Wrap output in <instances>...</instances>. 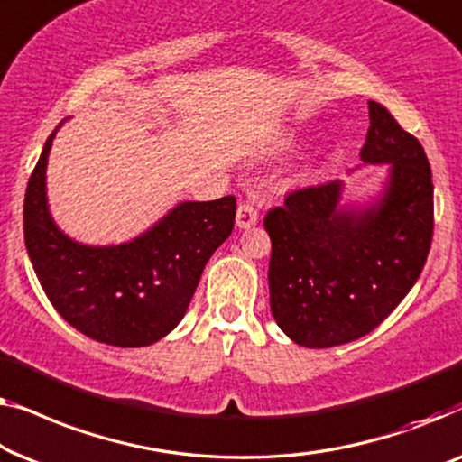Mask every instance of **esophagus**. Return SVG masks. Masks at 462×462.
Returning a JSON list of instances; mask_svg holds the SVG:
<instances>
[{
  "instance_id": "1",
  "label": "esophagus",
  "mask_w": 462,
  "mask_h": 462,
  "mask_svg": "<svg viewBox=\"0 0 462 462\" xmlns=\"http://www.w3.org/2000/svg\"><path fill=\"white\" fill-rule=\"evenodd\" d=\"M259 222V213L255 209V205L249 203H240L238 209H236V226L240 230H246V228H253Z\"/></svg>"
}]
</instances>
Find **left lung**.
<instances>
[{
  "instance_id": "8db88e82",
  "label": "left lung",
  "mask_w": 462,
  "mask_h": 462,
  "mask_svg": "<svg viewBox=\"0 0 462 462\" xmlns=\"http://www.w3.org/2000/svg\"><path fill=\"white\" fill-rule=\"evenodd\" d=\"M360 159L389 165L368 203H343V180L291 192L263 219L270 308L303 347H335L379 327L419 281L433 236L431 169L420 142L368 102Z\"/></svg>"
}]
</instances>
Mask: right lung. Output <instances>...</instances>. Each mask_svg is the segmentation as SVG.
I'll return each instance as SVG.
<instances>
[{
    "label": "right lung",
    "mask_w": 462,
    "mask_h": 462,
    "mask_svg": "<svg viewBox=\"0 0 462 462\" xmlns=\"http://www.w3.org/2000/svg\"><path fill=\"white\" fill-rule=\"evenodd\" d=\"M62 123L45 140L24 194L29 259L70 327L106 346H151L184 318L207 262L234 228L236 199L184 200L127 243L83 245L58 228L45 190L51 142Z\"/></svg>",
    "instance_id": "add662e5"
}]
</instances>
